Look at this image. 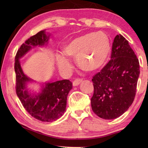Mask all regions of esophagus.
Instances as JSON below:
<instances>
[{
	"instance_id": "obj_1",
	"label": "esophagus",
	"mask_w": 148,
	"mask_h": 148,
	"mask_svg": "<svg viewBox=\"0 0 148 148\" xmlns=\"http://www.w3.org/2000/svg\"><path fill=\"white\" fill-rule=\"evenodd\" d=\"M82 81H83V79H75L73 81V86H78L79 84H81V83H82Z\"/></svg>"
}]
</instances>
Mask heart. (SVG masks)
Wrapping results in <instances>:
<instances>
[{
	"instance_id": "heart-1",
	"label": "heart",
	"mask_w": 148,
	"mask_h": 148,
	"mask_svg": "<svg viewBox=\"0 0 148 148\" xmlns=\"http://www.w3.org/2000/svg\"><path fill=\"white\" fill-rule=\"evenodd\" d=\"M62 51L64 55L76 58L81 69L95 72L106 64L111 52V44L105 33L92 32L71 40L63 46ZM64 55H56V63L62 72H68L72 65Z\"/></svg>"
}]
</instances>
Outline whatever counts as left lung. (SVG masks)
Masks as SVG:
<instances>
[{
    "label": "left lung",
    "mask_w": 148,
    "mask_h": 148,
    "mask_svg": "<svg viewBox=\"0 0 148 148\" xmlns=\"http://www.w3.org/2000/svg\"><path fill=\"white\" fill-rule=\"evenodd\" d=\"M139 62L128 40L121 34L114 39L110 60L93 77L91 106L105 119L117 118L126 112L136 96Z\"/></svg>",
    "instance_id": "8db88e82"
}]
</instances>
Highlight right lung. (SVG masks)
Wrapping results in <instances>:
<instances>
[{
  "label": "right lung",
  "instance_id": "obj_1",
  "mask_svg": "<svg viewBox=\"0 0 148 148\" xmlns=\"http://www.w3.org/2000/svg\"><path fill=\"white\" fill-rule=\"evenodd\" d=\"M50 34L45 30L40 31L22 45L15 56L16 92L27 111L36 119L43 122L57 120L64 114L67 106V95L72 89V83L67 79L42 84L39 93H32L27 84L33 82L22 70L20 59L34 47L44 46L48 43Z\"/></svg>",
  "mask_w": 148,
  "mask_h": 148
}]
</instances>
